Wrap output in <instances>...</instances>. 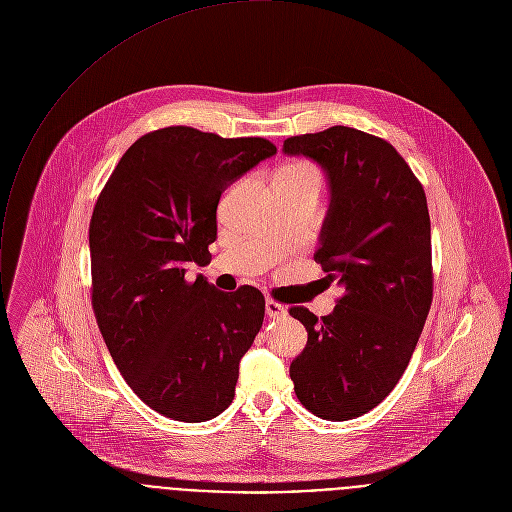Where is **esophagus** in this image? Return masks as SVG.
Segmentation results:
<instances>
[{"instance_id":"obj_1","label":"esophagus","mask_w":512,"mask_h":512,"mask_svg":"<svg viewBox=\"0 0 512 512\" xmlns=\"http://www.w3.org/2000/svg\"><path fill=\"white\" fill-rule=\"evenodd\" d=\"M265 313H267V317H271V319H285V317H287V309H285L281 303L273 301V299H267V301H265Z\"/></svg>"}]
</instances>
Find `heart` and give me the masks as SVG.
Returning <instances> with one entry per match:
<instances>
[{
  "label": "heart",
  "mask_w": 512,
  "mask_h": 512,
  "mask_svg": "<svg viewBox=\"0 0 512 512\" xmlns=\"http://www.w3.org/2000/svg\"><path fill=\"white\" fill-rule=\"evenodd\" d=\"M303 169H309V167H301V165H297V167H287L283 173H297V171H303Z\"/></svg>",
  "instance_id": "1"
}]
</instances>
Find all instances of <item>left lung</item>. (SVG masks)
<instances>
[{
  "label": "left lung",
  "mask_w": 512,
  "mask_h": 512,
  "mask_svg": "<svg viewBox=\"0 0 512 512\" xmlns=\"http://www.w3.org/2000/svg\"><path fill=\"white\" fill-rule=\"evenodd\" d=\"M283 151L327 173L331 201L315 261L343 289L327 317L289 309L307 329L289 375L307 411L349 421L395 389L425 327L433 303L427 197L389 141L353 127L289 137Z\"/></svg>",
  "instance_id": "left-lung-1"
}]
</instances>
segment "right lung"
Instances as JSON below:
<instances>
[{
  "mask_svg": "<svg viewBox=\"0 0 512 512\" xmlns=\"http://www.w3.org/2000/svg\"><path fill=\"white\" fill-rule=\"evenodd\" d=\"M277 153L263 137L225 139L193 127L139 137L107 179L89 221L91 305L133 393L163 417L203 423L223 413L265 317L243 285L217 291L205 267L221 193Z\"/></svg>",
  "mask_w": 512,
  "mask_h": 512,
  "instance_id": "1",
  "label": "right lung"
}]
</instances>
